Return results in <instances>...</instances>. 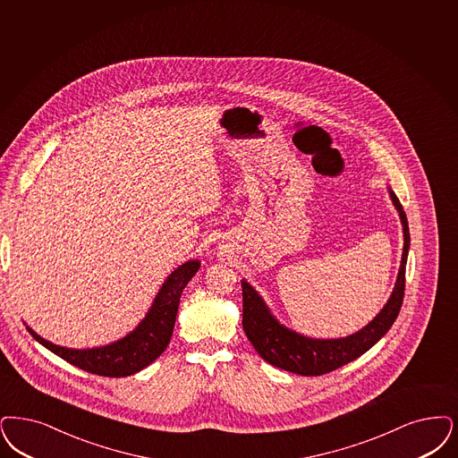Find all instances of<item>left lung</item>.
I'll return each instance as SVG.
<instances>
[{
  "label": "left lung",
  "instance_id": "left-lung-1",
  "mask_svg": "<svg viewBox=\"0 0 458 458\" xmlns=\"http://www.w3.org/2000/svg\"><path fill=\"white\" fill-rule=\"evenodd\" d=\"M388 196L395 206L399 218L403 223V249L401 267L395 286L384 309L377 317L368 322L363 329L337 339H317L303 335L296 330L283 326L264 298L257 293L256 288L242 279L243 294V330L252 346L264 361L277 366L281 369L292 371L301 377H317L334 371L349 361L360 358L366 351L373 348L395 322L403 307V288H405V264L409 254V225L403 213V204L397 199L395 192L388 187Z\"/></svg>",
  "mask_w": 458,
  "mask_h": 458
}]
</instances>
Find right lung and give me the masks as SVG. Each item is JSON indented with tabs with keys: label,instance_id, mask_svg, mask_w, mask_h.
Returning a JSON list of instances; mask_svg holds the SVG:
<instances>
[{
	"label": "right lung",
	"instance_id": "right-lung-1",
	"mask_svg": "<svg viewBox=\"0 0 458 458\" xmlns=\"http://www.w3.org/2000/svg\"><path fill=\"white\" fill-rule=\"evenodd\" d=\"M201 267V260L192 259L174 269L165 279L162 288L155 296L145 318L124 337L100 346V348L73 349L53 344L40 337L36 330L27 326L38 344L78 366L100 377H129L151 365L164 352L175 326L179 301L182 290Z\"/></svg>",
	"mask_w": 458,
	"mask_h": 458
}]
</instances>
